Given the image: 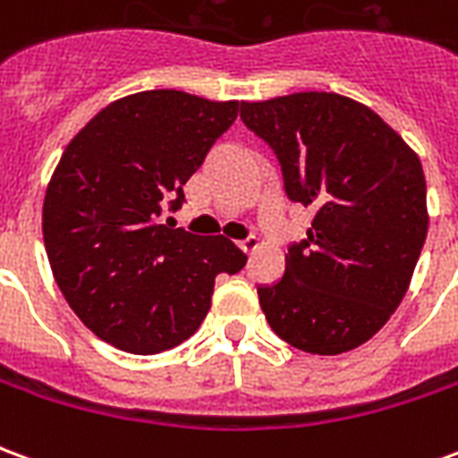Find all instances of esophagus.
<instances>
[{
  "label": "esophagus",
  "mask_w": 458,
  "mask_h": 458,
  "mask_svg": "<svg viewBox=\"0 0 458 458\" xmlns=\"http://www.w3.org/2000/svg\"><path fill=\"white\" fill-rule=\"evenodd\" d=\"M238 245H240V248H242V250H245V252H255V250H259V245H262V242H259L258 235H250V238L240 240Z\"/></svg>",
  "instance_id": "34e87169"
}]
</instances>
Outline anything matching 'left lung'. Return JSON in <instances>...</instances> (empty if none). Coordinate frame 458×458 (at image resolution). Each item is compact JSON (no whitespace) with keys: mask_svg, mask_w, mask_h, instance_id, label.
I'll return each mask as SVG.
<instances>
[{"mask_svg":"<svg viewBox=\"0 0 458 458\" xmlns=\"http://www.w3.org/2000/svg\"><path fill=\"white\" fill-rule=\"evenodd\" d=\"M240 117L277 154L289 199L317 208L284 277L258 287L267 324L307 353L353 351L400 307L422 252L420 157L380 114L336 93L242 103Z\"/></svg>","mask_w":458,"mask_h":458,"instance_id":"8db88e82","label":"left lung"}]
</instances>
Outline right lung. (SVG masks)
I'll return each instance as SVG.
<instances>
[{
    "label": "right lung",
    "mask_w": 458,
    "mask_h": 458,
    "mask_svg": "<svg viewBox=\"0 0 458 458\" xmlns=\"http://www.w3.org/2000/svg\"><path fill=\"white\" fill-rule=\"evenodd\" d=\"M238 100L181 90L114 100L65 147L44 199V245L55 284L105 344L137 355L196 334L220 272L245 267L223 235L164 223L183 186L235 122Z\"/></svg>",
    "instance_id": "right-lung-1"
}]
</instances>
